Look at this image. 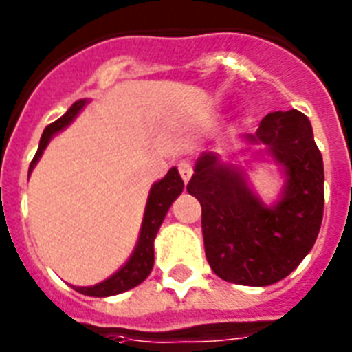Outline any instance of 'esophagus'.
Here are the masks:
<instances>
[{"label":"esophagus","instance_id":"obj_1","mask_svg":"<svg viewBox=\"0 0 352 352\" xmlns=\"http://www.w3.org/2000/svg\"><path fill=\"white\" fill-rule=\"evenodd\" d=\"M179 173H181L182 181L184 182L190 181V177H192V173H193L192 164H190L188 160H181V162H179Z\"/></svg>","mask_w":352,"mask_h":352}]
</instances>
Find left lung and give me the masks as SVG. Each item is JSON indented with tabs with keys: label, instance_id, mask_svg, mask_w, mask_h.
I'll return each mask as SVG.
<instances>
[{
	"label": "left lung",
	"instance_id": "1",
	"mask_svg": "<svg viewBox=\"0 0 352 352\" xmlns=\"http://www.w3.org/2000/svg\"><path fill=\"white\" fill-rule=\"evenodd\" d=\"M250 144H263L283 166L281 199L267 206L235 166L203 153L188 193L203 208L204 252L221 279L267 287L294 270L311 252L323 219V159L303 113H268Z\"/></svg>",
	"mask_w": 352,
	"mask_h": 352
}]
</instances>
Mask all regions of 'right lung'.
<instances>
[{
	"label": "right lung",
	"instance_id": "right-lung-1",
	"mask_svg": "<svg viewBox=\"0 0 352 352\" xmlns=\"http://www.w3.org/2000/svg\"><path fill=\"white\" fill-rule=\"evenodd\" d=\"M85 104H87V100L74 102L63 117H60L56 122H52V124H49V126L43 129L38 151H36L34 159L30 162L29 173L32 171L36 162L40 160L41 153H43V149L47 148L49 140H51L58 131H62L63 127H67L69 124L76 118V115L84 109ZM182 188H184V182H182L177 168H171V170L166 173L164 179H160L159 182H155L153 186H151V190H149L148 204H146V212H144L142 228H140L137 246H135V250H133L131 257L127 259L126 265H124L120 270H117V272L113 274L111 278H107L106 281H102V283L93 285V287H74V289L85 296L106 298V296H115L120 294V292H126V290L133 289V287H137V285L142 283L144 279L149 276V272H151V268H153V241L155 237H157V232H159L160 225H162V221H164L171 203L182 193Z\"/></svg>",
	"mask_w": 352,
	"mask_h": 352
}]
</instances>
